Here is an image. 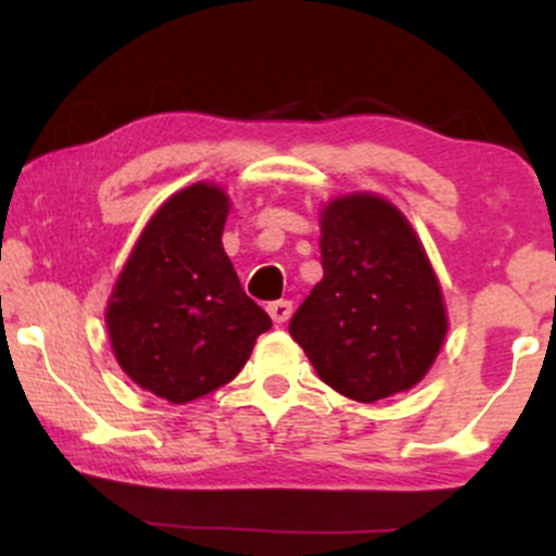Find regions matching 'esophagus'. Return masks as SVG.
I'll use <instances>...</instances> for the list:
<instances>
[{
  "label": "esophagus",
  "mask_w": 556,
  "mask_h": 556,
  "mask_svg": "<svg viewBox=\"0 0 556 556\" xmlns=\"http://www.w3.org/2000/svg\"><path fill=\"white\" fill-rule=\"evenodd\" d=\"M291 311H293L291 301H273L268 306V314L276 324H286L288 318H291Z\"/></svg>",
  "instance_id": "1"
}]
</instances>
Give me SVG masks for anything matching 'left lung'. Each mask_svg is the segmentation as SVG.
<instances>
[{
  "mask_svg": "<svg viewBox=\"0 0 556 556\" xmlns=\"http://www.w3.org/2000/svg\"><path fill=\"white\" fill-rule=\"evenodd\" d=\"M324 278L291 318L318 377L356 402L415 387L447 318L432 265L397 207L352 194L321 212Z\"/></svg>",
  "mask_w": 556,
  "mask_h": 556,
  "instance_id": "8db88e82",
  "label": "left lung"
}]
</instances>
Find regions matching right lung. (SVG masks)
Returning a JSON list of instances; mask_svg holds the SVG:
<instances>
[{
  "instance_id": "add662e5",
  "label": "right lung",
  "mask_w": 556,
  "mask_h": 556,
  "mask_svg": "<svg viewBox=\"0 0 556 556\" xmlns=\"http://www.w3.org/2000/svg\"><path fill=\"white\" fill-rule=\"evenodd\" d=\"M230 200L194 185L166 200L136 242L105 311L128 377L174 405L235 379L273 321L223 248Z\"/></svg>"
}]
</instances>
